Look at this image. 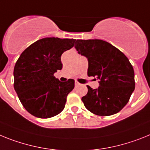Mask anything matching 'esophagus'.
I'll return each instance as SVG.
<instances>
[{
  "mask_svg": "<svg viewBox=\"0 0 150 150\" xmlns=\"http://www.w3.org/2000/svg\"><path fill=\"white\" fill-rule=\"evenodd\" d=\"M75 87H77V86H79V85H80V83H79V82H78V81H75Z\"/></svg>",
  "mask_w": 150,
  "mask_h": 150,
  "instance_id": "34e87169",
  "label": "esophagus"
}]
</instances>
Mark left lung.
<instances>
[{
	"label": "left lung",
	"mask_w": 150,
	"mask_h": 150,
	"mask_svg": "<svg viewBox=\"0 0 150 150\" xmlns=\"http://www.w3.org/2000/svg\"><path fill=\"white\" fill-rule=\"evenodd\" d=\"M75 47L88 58V76L100 80L97 89L88 87L81 98L86 109L100 116L121 111L135 88L132 65L122 51L103 40H77Z\"/></svg>",
	"instance_id": "left-lung-1"
}]
</instances>
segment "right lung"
Instances as JSON below:
<instances>
[{
  "label": "right lung",
  "instance_id": "add662e5",
  "mask_svg": "<svg viewBox=\"0 0 150 150\" xmlns=\"http://www.w3.org/2000/svg\"><path fill=\"white\" fill-rule=\"evenodd\" d=\"M75 39L45 38L22 53L14 67V89L20 102L34 116L48 118L63 110L75 81H59L53 74L61 70V56L74 46Z\"/></svg>",
  "mask_w": 150,
  "mask_h": 150
}]
</instances>
